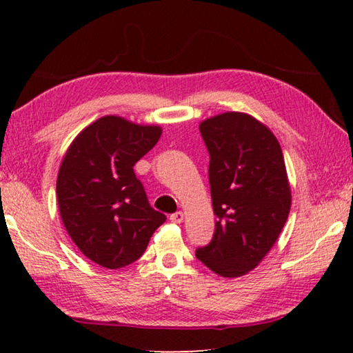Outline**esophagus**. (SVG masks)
<instances>
[{"label": "esophagus", "instance_id": "obj_1", "mask_svg": "<svg viewBox=\"0 0 353 353\" xmlns=\"http://www.w3.org/2000/svg\"><path fill=\"white\" fill-rule=\"evenodd\" d=\"M170 219H171V223L181 224L182 221H183V213H182V212H177V213H174V214H171Z\"/></svg>", "mask_w": 353, "mask_h": 353}]
</instances>
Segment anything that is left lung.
<instances>
[{
	"label": "left lung",
	"instance_id": "obj_1",
	"mask_svg": "<svg viewBox=\"0 0 353 353\" xmlns=\"http://www.w3.org/2000/svg\"><path fill=\"white\" fill-rule=\"evenodd\" d=\"M210 152L216 229L196 256L225 279L246 276L279 240L291 208L283 152L271 129L249 113L224 112L201 121Z\"/></svg>",
	"mask_w": 353,
	"mask_h": 353
}]
</instances>
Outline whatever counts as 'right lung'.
<instances>
[{
	"label": "right lung",
	"mask_w": 353,
	"mask_h": 353,
	"mask_svg": "<svg viewBox=\"0 0 353 353\" xmlns=\"http://www.w3.org/2000/svg\"><path fill=\"white\" fill-rule=\"evenodd\" d=\"M160 135L157 124L105 115L83 128L62 159L56 185L62 223L77 249L107 270L139 260L166 219L149 205L134 172Z\"/></svg>",
	"instance_id": "add662e5"
}]
</instances>
